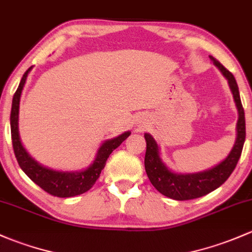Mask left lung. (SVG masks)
Masks as SVG:
<instances>
[{
    "label": "left lung",
    "mask_w": 252,
    "mask_h": 252,
    "mask_svg": "<svg viewBox=\"0 0 252 252\" xmlns=\"http://www.w3.org/2000/svg\"><path fill=\"white\" fill-rule=\"evenodd\" d=\"M210 59L228 80L235 104H237L238 113H239L237 124V141L232 152L221 164L204 172L177 175V173L171 172L164 165L159 157V148H158L157 142L149 133H145L144 138L147 142V150H145L144 167L148 178L157 188V190L175 200H190V199L200 198L222 186L234 171L238 160L242 155L244 142H245V114H244V108L240 100L237 81L232 72L228 71L216 58L210 56Z\"/></svg>",
    "instance_id": "left-lung-1"
}]
</instances>
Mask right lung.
<instances>
[{"label":"right lung","mask_w":252,"mask_h":252,"mask_svg":"<svg viewBox=\"0 0 252 252\" xmlns=\"http://www.w3.org/2000/svg\"><path fill=\"white\" fill-rule=\"evenodd\" d=\"M32 66H30L23 75L20 84L13 95L12 110H10V133H12V144L14 155L17 158V161L20 168L27 173L28 177L33 183L47 191L48 194L58 198H70V196L80 195L85 191L90 190L100 176V172L104 168L109 155L111 154L114 149L119 147L127 137L131 134V132H125L121 136L116 138L109 139L104 142L102 147L98 150V154L93 164L87 167L86 170L81 172H61V171H54L51 168L43 167L37 161L32 159L27 150L23 147L19 138V131H18V116H19V102L20 95H22L23 87L29 71Z\"/></svg>","instance_id":"obj_1"}]
</instances>
